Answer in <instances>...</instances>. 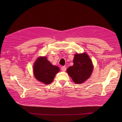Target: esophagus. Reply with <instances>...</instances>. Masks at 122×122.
<instances>
[{
    "label": "esophagus",
    "instance_id": "1",
    "mask_svg": "<svg viewBox=\"0 0 122 122\" xmlns=\"http://www.w3.org/2000/svg\"><path fill=\"white\" fill-rule=\"evenodd\" d=\"M61 69L62 71H63V72L66 71V67L65 66H62V67H61Z\"/></svg>",
    "mask_w": 122,
    "mask_h": 122
}]
</instances>
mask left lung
Returning a JSON list of instances; mask_svg holds the SVG:
<instances>
[{
  "mask_svg": "<svg viewBox=\"0 0 122 122\" xmlns=\"http://www.w3.org/2000/svg\"><path fill=\"white\" fill-rule=\"evenodd\" d=\"M74 65L67 69V72L73 81L77 84H82L92 75L93 66L92 60L86 53L75 54Z\"/></svg>",
  "mask_w": 122,
  "mask_h": 122,
  "instance_id": "1",
  "label": "left lung"
}]
</instances>
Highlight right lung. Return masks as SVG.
<instances>
[{
  "mask_svg": "<svg viewBox=\"0 0 122 122\" xmlns=\"http://www.w3.org/2000/svg\"><path fill=\"white\" fill-rule=\"evenodd\" d=\"M59 71V68L51 64L46 56L38 57L33 66V72L36 79L46 85L52 82L56 74Z\"/></svg>",
  "mask_w": 122,
  "mask_h": 122,
  "instance_id": "add662e5",
  "label": "right lung"
}]
</instances>
